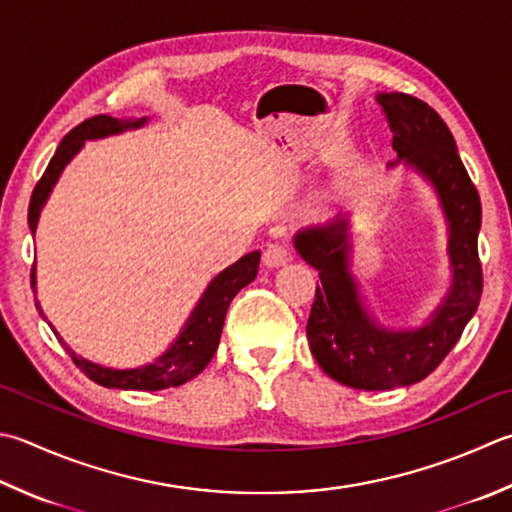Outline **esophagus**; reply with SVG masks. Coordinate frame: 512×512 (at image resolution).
<instances>
[{"label":"esophagus","instance_id":"obj_1","mask_svg":"<svg viewBox=\"0 0 512 512\" xmlns=\"http://www.w3.org/2000/svg\"><path fill=\"white\" fill-rule=\"evenodd\" d=\"M287 260H289V254L283 245H267V249L263 252L265 267H283Z\"/></svg>","mask_w":512,"mask_h":512}]
</instances>
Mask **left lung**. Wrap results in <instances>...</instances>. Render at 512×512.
<instances>
[{"label": "left lung", "instance_id": "left-lung-1", "mask_svg": "<svg viewBox=\"0 0 512 512\" xmlns=\"http://www.w3.org/2000/svg\"><path fill=\"white\" fill-rule=\"evenodd\" d=\"M394 133L397 160L428 182L439 200L448 229L452 281L446 296L417 327L383 325L363 301L352 272L350 216L321 227L301 229L294 247L312 265L321 285L307 321V341L327 376L354 390H394L419 383L446 359L477 312L481 263L477 236L481 202L439 113L408 93H376Z\"/></svg>", "mask_w": 512, "mask_h": 512}]
</instances>
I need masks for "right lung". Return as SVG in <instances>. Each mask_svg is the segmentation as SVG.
I'll return each mask as SVG.
<instances>
[{
    "instance_id": "add662e5",
    "label": "right lung",
    "mask_w": 512,
    "mask_h": 512,
    "mask_svg": "<svg viewBox=\"0 0 512 512\" xmlns=\"http://www.w3.org/2000/svg\"><path fill=\"white\" fill-rule=\"evenodd\" d=\"M147 122L149 118L118 120V118H109V115H95V118L82 122L80 127H75L69 136L60 142L55 156L51 158V162H48L42 180L37 182V187L33 191L31 205H28V227H31V234L37 231L42 209L46 205L48 196H51L53 187L57 185V180H60L62 171L77 156V153H80L86 140H102L109 136H118V133H124V131L140 129ZM258 263H260V252L245 254L243 258L236 260L234 265H229L227 269H223V272L211 278V283L198 298V303L194 310H191L185 325H182L176 341H173L167 350L158 356V359L138 365V368L120 370V368H109V365H100L84 359L82 354L71 350L62 336L57 334L55 327L46 321L37 298H35V307L37 312H40V316H44V321L51 325L57 341H60L64 345V350L71 354V359L77 368H80L91 381H95L98 385H104V388H115V390H147V392L178 388V385L191 381L194 376H198L202 370H205L207 363L211 361V356L216 354L229 303L234 301V296L240 292V289L254 281L258 274ZM31 283L33 287L37 285L35 267H33Z\"/></svg>"
}]
</instances>
